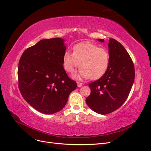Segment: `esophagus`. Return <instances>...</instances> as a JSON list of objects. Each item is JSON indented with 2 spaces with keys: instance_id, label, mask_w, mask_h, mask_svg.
<instances>
[{
  "instance_id": "obj_1",
  "label": "esophagus",
  "mask_w": 151,
  "mask_h": 151,
  "mask_svg": "<svg viewBox=\"0 0 151 151\" xmlns=\"http://www.w3.org/2000/svg\"><path fill=\"white\" fill-rule=\"evenodd\" d=\"M77 86H78V87H81V86H82V83L80 82H77Z\"/></svg>"
}]
</instances>
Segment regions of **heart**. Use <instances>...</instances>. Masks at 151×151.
Wrapping results in <instances>:
<instances>
[{"label": "heart", "mask_w": 151, "mask_h": 151, "mask_svg": "<svg viewBox=\"0 0 151 151\" xmlns=\"http://www.w3.org/2000/svg\"><path fill=\"white\" fill-rule=\"evenodd\" d=\"M109 53L104 47L88 42L75 45L73 53L64 52L63 61L64 69L68 73H73L76 68H81L76 78H88L96 80L104 75L109 65Z\"/></svg>", "instance_id": "heart-1"}]
</instances>
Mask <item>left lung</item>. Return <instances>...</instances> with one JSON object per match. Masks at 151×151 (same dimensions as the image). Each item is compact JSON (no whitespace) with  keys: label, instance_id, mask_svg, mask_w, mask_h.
I'll return each instance as SVG.
<instances>
[{"label":"left lung","instance_id":"1","mask_svg":"<svg viewBox=\"0 0 151 151\" xmlns=\"http://www.w3.org/2000/svg\"><path fill=\"white\" fill-rule=\"evenodd\" d=\"M108 47L109 67L101 78L88 84L91 92L85 100L90 109L101 114L111 113L122 106L135 79L134 65L124 47L113 38L109 39Z\"/></svg>","mask_w":151,"mask_h":151}]
</instances>
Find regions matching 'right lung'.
Instances as JSON below:
<instances>
[{
	"label": "right lung",
	"instance_id": "right-lung-1",
	"mask_svg": "<svg viewBox=\"0 0 151 151\" xmlns=\"http://www.w3.org/2000/svg\"><path fill=\"white\" fill-rule=\"evenodd\" d=\"M64 40H40L26 49L19 59L18 76L24 99L42 113L51 114L65 106L77 85L63 68Z\"/></svg>",
	"mask_w": 151,
	"mask_h": 151
}]
</instances>
